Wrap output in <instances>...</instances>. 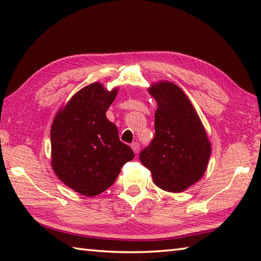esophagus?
<instances>
[{"label":"esophagus","mask_w":261,"mask_h":261,"mask_svg":"<svg viewBox=\"0 0 261 261\" xmlns=\"http://www.w3.org/2000/svg\"><path fill=\"white\" fill-rule=\"evenodd\" d=\"M131 148H132V150L135 151V153H138L140 150V143L139 142H134L131 145Z\"/></svg>","instance_id":"34e87169"}]
</instances>
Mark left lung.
<instances>
[{
  "label": "left lung",
  "instance_id": "1",
  "mask_svg": "<svg viewBox=\"0 0 261 261\" xmlns=\"http://www.w3.org/2000/svg\"><path fill=\"white\" fill-rule=\"evenodd\" d=\"M149 93L158 104L156 134L150 145L140 152V162L151 171L158 187L178 193L201 179L211 145L197 113L178 86L160 82Z\"/></svg>",
  "mask_w": 261,
  "mask_h": 261
}]
</instances>
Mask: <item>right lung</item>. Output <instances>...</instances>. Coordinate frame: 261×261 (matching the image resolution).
I'll return each instance as SVG.
<instances>
[{"mask_svg": "<svg viewBox=\"0 0 261 261\" xmlns=\"http://www.w3.org/2000/svg\"><path fill=\"white\" fill-rule=\"evenodd\" d=\"M116 94V88L109 92L93 83L77 92L54 120L53 169L60 180L84 196L108 190L122 166L135 157L105 114Z\"/></svg>", "mask_w": 261, "mask_h": 261, "instance_id": "obj_1", "label": "right lung"}]
</instances>
